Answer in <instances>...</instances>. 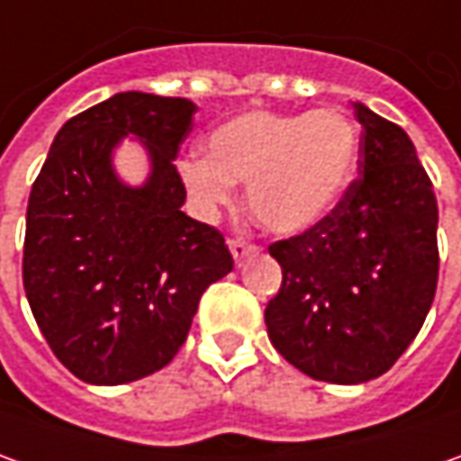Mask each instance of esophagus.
Listing matches in <instances>:
<instances>
[{
    "label": "esophagus",
    "mask_w": 461,
    "mask_h": 461,
    "mask_svg": "<svg viewBox=\"0 0 461 461\" xmlns=\"http://www.w3.org/2000/svg\"><path fill=\"white\" fill-rule=\"evenodd\" d=\"M230 249H231V255H234V260L240 262L242 258H247V255L258 252V245H255V242H249V240H242V237H234V240L230 242Z\"/></svg>",
    "instance_id": "1"
}]
</instances>
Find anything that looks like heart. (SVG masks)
Here are the masks:
<instances>
[{
    "label": "heart",
    "mask_w": 461,
    "mask_h": 461,
    "mask_svg": "<svg viewBox=\"0 0 461 461\" xmlns=\"http://www.w3.org/2000/svg\"><path fill=\"white\" fill-rule=\"evenodd\" d=\"M357 155V124L339 109L252 112L209 137L206 160H183L178 170L201 209L224 206L231 183H247L252 219L265 230L295 234L337 206Z\"/></svg>",
    "instance_id": "b5f03b06"
}]
</instances>
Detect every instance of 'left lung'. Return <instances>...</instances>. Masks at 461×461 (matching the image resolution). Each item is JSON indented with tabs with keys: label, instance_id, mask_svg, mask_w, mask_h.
I'll return each mask as SVG.
<instances>
[{
	"label": "left lung",
	"instance_id": "1",
	"mask_svg": "<svg viewBox=\"0 0 461 461\" xmlns=\"http://www.w3.org/2000/svg\"><path fill=\"white\" fill-rule=\"evenodd\" d=\"M357 178L306 231L267 247L283 270L267 337L313 380L357 385L416 339L438 280L431 178L398 124L355 104Z\"/></svg>",
	"mask_w": 461,
	"mask_h": 461
}]
</instances>
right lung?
I'll list each match as a JSON object with an SVG mask.
<instances>
[{"label":"right lung","mask_w":461,"mask_h":461,"mask_svg":"<svg viewBox=\"0 0 461 461\" xmlns=\"http://www.w3.org/2000/svg\"><path fill=\"white\" fill-rule=\"evenodd\" d=\"M196 104L127 91L68 120L32 183L23 283L42 337L91 385H122L178 355L201 294L234 267L224 234L181 212L176 167ZM124 134L149 145L151 181H116Z\"/></svg>","instance_id":"1"}]
</instances>
